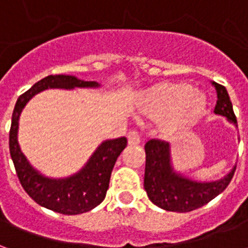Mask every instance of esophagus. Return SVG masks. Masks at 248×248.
I'll return each mask as SVG.
<instances>
[{"mask_svg": "<svg viewBox=\"0 0 248 248\" xmlns=\"http://www.w3.org/2000/svg\"><path fill=\"white\" fill-rule=\"evenodd\" d=\"M127 142L130 146H137L140 143V137L137 131H130L127 134Z\"/></svg>", "mask_w": 248, "mask_h": 248, "instance_id": "34e87169", "label": "esophagus"}]
</instances>
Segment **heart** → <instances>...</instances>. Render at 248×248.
Returning <instances> with one entry per match:
<instances>
[{"instance_id":"b5f03b06","label":"heart","mask_w":248,"mask_h":248,"mask_svg":"<svg viewBox=\"0 0 248 248\" xmlns=\"http://www.w3.org/2000/svg\"><path fill=\"white\" fill-rule=\"evenodd\" d=\"M137 108L146 117L162 119L165 137H181L191 130L207 108L202 93L192 92L186 82L163 81L154 83L137 98Z\"/></svg>"}]
</instances>
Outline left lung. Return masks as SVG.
<instances>
[{"mask_svg": "<svg viewBox=\"0 0 248 248\" xmlns=\"http://www.w3.org/2000/svg\"><path fill=\"white\" fill-rule=\"evenodd\" d=\"M211 85L215 87L218 98L214 113L226 117L236 126V117L226 87L214 81ZM145 153L143 187L147 197L155 206L174 213H188L207 204L229 186L236 169L235 165L230 172L217 181H195L174 169L170 143L150 140L146 142Z\"/></svg>", "mask_w": 248, "mask_h": 248, "instance_id": "left-lung-1", "label": "left lung"}]
</instances>
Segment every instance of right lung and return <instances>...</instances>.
<instances>
[{
    "instance_id": "1",
    "label": "right lung",
    "mask_w": 248,
    "mask_h": 248,
    "mask_svg": "<svg viewBox=\"0 0 248 248\" xmlns=\"http://www.w3.org/2000/svg\"><path fill=\"white\" fill-rule=\"evenodd\" d=\"M101 83L83 81L74 76H47L19 95L12 115L9 149L16 171L24 190L40 206L63 215L87 213L106 197L113 167L127 145L124 137L103 140L79 171L65 178H50L41 174L21 151L18 143L19 115L35 94L47 89H99Z\"/></svg>"
}]
</instances>
